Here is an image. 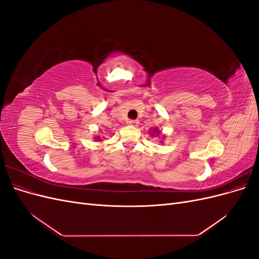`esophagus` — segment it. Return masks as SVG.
Wrapping results in <instances>:
<instances>
[{
	"label": "esophagus",
	"instance_id": "34e87169",
	"mask_svg": "<svg viewBox=\"0 0 259 259\" xmlns=\"http://www.w3.org/2000/svg\"><path fill=\"white\" fill-rule=\"evenodd\" d=\"M127 123H128V125H131V126H134V127L138 126V124H139V122L137 120H130Z\"/></svg>",
	"mask_w": 259,
	"mask_h": 259
}]
</instances>
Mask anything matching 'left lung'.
Segmentation results:
<instances>
[{
  "label": "left lung",
  "mask_w": 259,
  "mask_h": 259,
  "mask_svg": "<svg viewBox=\"0 0 259 259\" xmlns=\"http://www.w3.org/2000/svg\"><path fill=\"white\" fill-rule=\"evenodd\" d=\"M154 134H160V131H159L158 128H154V130H153V133L151 134V136H153Z\"/></svg>",
  "instance_id": "8db88e82"
}]
</instances>
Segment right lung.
I'll return each instance as SVG.
<instances>
[{
    "mask_svg": "<svg viewBox=\"0 0 259 259\" xmlns=\"http://www.w3.org/2000/svg\"><path fill=\"white\" fill-rule=\"evenodd\" d=\"M96 140H101V139H100V137H98V136H97V137H96Z\"/></svg>",
    "mask_w": 259,
    "mask_h": 259,
    "instance_id": "add662e5",
    "label": "right lung"
}]
</instances>
